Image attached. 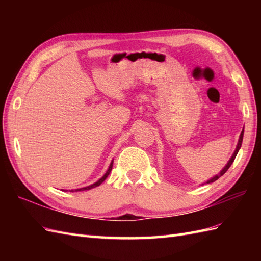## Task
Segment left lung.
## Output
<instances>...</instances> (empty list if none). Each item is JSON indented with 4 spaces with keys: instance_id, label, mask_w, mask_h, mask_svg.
Listing matches in <instances>:
<instances>
[{
    "instance_id": "1",
    "label": "left lung",
    "mask_w": 261,
    "mask_h": 261,
    "mask_svg": "<svg viewBox=\"0 0 261 261\" xmlns=\"http://www.w3.org/2000/svg\"><path fill=\"white\" fill-rule=\"evenodd\" d=\"M242 139H243V130H242V132H241V135H240V138H239V142H238V146H237V149H236V151H234V153H233V156L231 157V159L229 160V163H228V165L225 166V167L221 170V173L219 174V175H216L215 177H213L212 179H210L207 182H213V181H215V180H218L221 176L222 175H224L225 174V171L228 170L229 168H230V166L232 165V163L234 162V159H236V157H237V154H238V151H239V149H240V147H241V143H242Z\"/></svg>"
}]
</instances>
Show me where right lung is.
<instances>
[{
	"mask_svg": "<svg viewBox=\"0 0 261 261\" xmlns=\"http://www.w3.org/2000/svg\"><path fill=\"white\" fill-rule=\"evenodd\" d=\"M112 166H113V162L112 163H111V165H110V167H109V169H108V171H107V173H105V175L102 177V178L101 179H99V180H97L96 182H95V184H93V185H91V186H87V187H83V188H80V190H75L76 192L77 191H87V190H91V188H94V187H97V186H99V185H101L102 184V182L105 180V179H107V177L110 175V173H111V170H112ZM74 192V191H73Z\"/></svg>",
	"mask_w": 261,
	"mask_h": 261,
	"instance_id": "obj_1",
	"label": "right lung"
}]
</instances>
